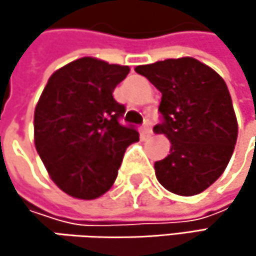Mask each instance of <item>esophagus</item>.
I'll return each mask as SVG.
<instances>
[{
  "label": "esophagus",
  "instance_id": "esophagus-1",
  "mask_svg": "<svg viewBox=\"0 0 256 256\" xmlns=\"http://www.w3.org/2000/svg\"><path fill=\"white\" fill-rule=\"evenodd\" d=\"M144 132L146 134H151L152 133V122L151 120H145V123H144Z\"/></svg>",
  "mask_w": 256,
  "mask_h": 256
}]
</instances>
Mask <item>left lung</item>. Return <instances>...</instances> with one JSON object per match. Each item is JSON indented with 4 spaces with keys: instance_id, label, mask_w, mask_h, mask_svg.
Listing matches in <instances>:
<instances>
[{
    "instance_id": "1",
    "label": "left lung",
    "mask_w": 256,
    "mask_h": 256,
    "mask_svg": "<svg viewBox=\"0 0 256 256\" xmlns=\"http://www.w3.org/2000/svg\"><path fill=\"white\" fill-rule=\"evenodd\" d=\"M134 71L162 92V123L154 132L166 134L172 146L154 164L158 182L178 196L204 191L226 170L237 140L226 81L192 58L166 59Z\"/></svg>"
}]
</instances>
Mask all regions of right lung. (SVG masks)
<instances>
[{
    "label": "right lung",
    "instance_id": "add662e5",
    "mask_svg": "<svg viewBox=\"0 0 256 256\" xmlns=\"http://www.w3.org/2000/svg\"><path fill=\"white\" fill-rule=\"evenodd\" d=\"M128 66L81 58L48 78L34 114L35 148L54 184L66 194L92 200L118 175L134 126H123L126 108L112 92Z\"/></svg>",
    "mask_w": 256,
    "mask_h": 256
}]
</instances>
